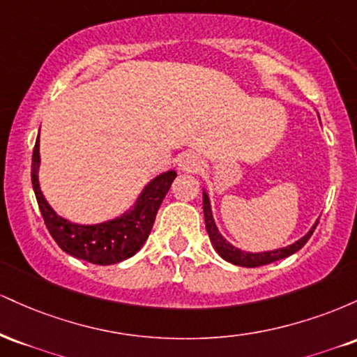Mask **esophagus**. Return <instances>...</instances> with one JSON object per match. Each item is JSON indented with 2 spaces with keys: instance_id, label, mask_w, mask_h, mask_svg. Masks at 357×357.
Masks as SVG:
<instances>
[{
  "instance_id": "34e87169",
  "label": "esophagus",
  "mask_w": 357,
  "mask_h": 357,
  "mask_svg": "<svg viewBox=\"0 0 357 357\" xmlns=\"http://www.w3.org/2000/svg\"><path fill=\"white\" fill-rule=\"evenodd\" d=\"M178 166L179 171H183V173H198L203 167V159L195 153H186L181 155Z\"/></svg>"
}]
</instances>
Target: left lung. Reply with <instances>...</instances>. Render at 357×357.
I'll list each match as a JSON object with an SVG mask.
<instances>
[{
    "label": "left lung",
    "mask_w": 357,
    "mask_h": 357,
    "mask_svg": "<svg viewBox=\"0 0 357 357\" xmlns=\"http://www.w3.org/2000/svg\"><path fill=\"white\" fill-rule=\"evenodd\" d=\"M203 213H204V225H206V231H208V235H210V240H211L213 247H215V250H216V253H218L223 260L230 261V264H233V265H240V267H248V268L272 264V261L282 260V258H287V257L292 255V253L298 252V250H301L307 243V241H309L310 236H312L315 227H317V223H319V220L315 221L314 227L310 228V230L307 231L302 238L294 241V243L289 245V247L270 250V252L253 253V252H245V250L233 247L230 241H227L223 238V235H221V233L218 231V228H216L215 220H213L210 196H208L206 190H203Z\"/></svg>",
    "instance_id": "left-lung-1"
}]
</instances>
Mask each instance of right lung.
Listing matches in <instances>:
<instances>
[{
    "mask_svg": "<svg viewBox=\"0 0 357 357\" xmlns=\"http://www.w3.org/2000/svg\"><path fill=\"white\" fill-rule=\"evenodd\" d=\"M40 141L36 139L31 158V184L48 231L56 245L68 255L96 265H112L136 255L146 243L162 199L176 178L166 171L146 184L134 206L114 220L97 225H79L61 218L45 199L38 181Z\"/></svg>",
    "mask_w": 357,
    "mask_h": 357,
    "instance_id": "add662e5",
    "label": "right lung"
}]
</instances>
